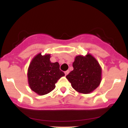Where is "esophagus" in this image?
<instances>
[{
	"label": "esophagus",
	"mask_w": 128,
	"mask_h": 128,
	"mask_svg": "<svg viewBox=\"0 0 128 128\" xmlns=\"http://www.w3.org/2000/svg\"><path fill=\"white\" fill-rule=\"evenodd\" d=\"M69 70H66V71L64 72V73H65L66 76H67V75H68V74H69Z\"/></svg>",
	"instance_id": "obj_1"
}]
</instances>
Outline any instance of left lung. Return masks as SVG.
Returning <instances> with one entry per match:
<instances>
[{"label":"left lung","instance_id":"obj_1","mask_svg":"<svg viewBox=\"0 0 128 128\" xmlns=\"http://www.w3.org/2000/svg\"><path fill=\"white\" fill-rule=\"evenodd\" d=\"M74 70L66 76L72 88L79 93L89 94L100 85L102 68L94 56H77L73 62Z\"/></svg>","mask_w":128,"mask_h":128}]
</instances>
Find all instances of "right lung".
<instances>
[{
  "mask_svg": "<svg viewBox=\"0 0 128 128\" xmlns=\"http://www.w3.org/2000/svg\"><path fill=\"white\" fill-rule=\"evenodd\" d=\"M64 76L59 69V63L50 61V54H37L32 59L28 70L30 87L40 95H46L53 90L56 87L55 84Z\"/></svg>",
  "mask_w": 128,
  "mask_h": 128,
  "instance_id": "obj_1",
  "label": "right lung"
}]
</instances>
